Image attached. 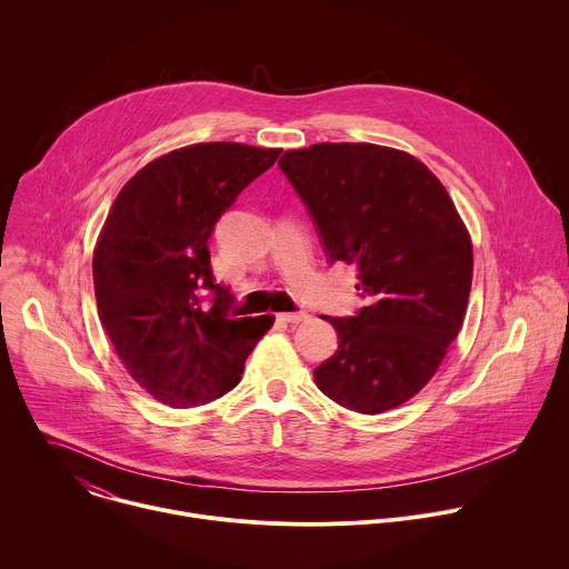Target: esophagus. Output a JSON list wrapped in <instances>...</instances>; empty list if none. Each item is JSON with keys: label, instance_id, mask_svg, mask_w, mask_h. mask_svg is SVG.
<instances>
[{"label": "esophagus", "instance_id": "obj_1", "mask_svg": "<svg viewBox=\"0 0 569 569\" xmlns=\"http://www.w3.org/2000/svg\"><path fill=\"white\" fill-rule=\"evenodd\" d=\"M279 319L286 321V323H301V321L308 319V315L306 312H281Z\"/></svg>", "mask_w": 569, "mask_h": 569}]
</instances>
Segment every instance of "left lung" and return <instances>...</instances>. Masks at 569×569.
<instances>
[{"label":"left lung","mask_w":569,"mask_h":569,"mask_svg":"<svg viewBox=\"0 0 569 569\" xmlns=\"http://www.w3.org/2000/svg\"><path fill=\"white\" fill-rule=\"evenodd\" d=\"M281 171L303 201L330 263L357 268L366 299L323 317L339 346L315 368L332 402L366 416L411 400L458 337L473 252L445 184L407 151L370 142L290 149Z\"/></svg>","instance_id":"1"}]
</instances>
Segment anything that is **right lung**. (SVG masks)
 <instances>
[{"label":"right lung","mask_w":569,"mask_h":569,"mask_svg":"<svg viewBox=\"0 0 569 569\" xmlns=\"http://www.w3.org/2000/svg\"><path fill=\"white\" fill-rule=\"evenodd\" d=\"M281 149L199 142L144 164L116 197L93 252L100 321L133 380L171 409L232 391L272 317L230 315L208 241Z\"/></svg>","instance_id":"right-lung-1"}]
</instances>
